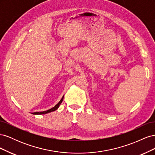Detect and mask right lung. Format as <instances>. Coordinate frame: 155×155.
<instances>
[{
    "mask_svg": "<svg viewBox=\"0 0 155 155\" xmlns=\"http://www.w3.org/2000/svg\"><path fill=\"white\" fill-rule=\"evenodd\" d=\"M63 97H64V96H63V97L61 98V100L58 104H56L54 107L51 108V109H48L47 110H45V111H43V112H34L33 113V114H47V113H49V112H53V111H55V110H57L59 105H61V104L63 100Z\"/></svg>",
    "mask_w": 155,
    "mask_h": 155,
    "instance_id": "right-lung-1",
    "label": "right lung"
}]
</instances>
